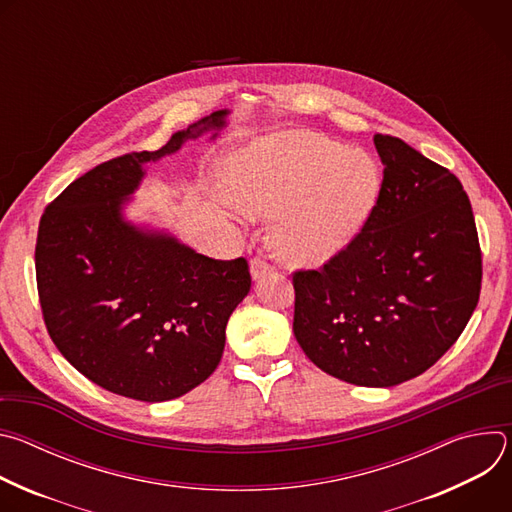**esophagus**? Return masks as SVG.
Segmentation results:
<instances>
[{"label": "esophagus", "instance_id": "34e87169", "mask_svg": "<svg viewBox=\"0 0 512 512\" xmlns=\"http://www.w3.org/2000/svg\"><path fill=\"white\" fill-rule=\"evenodd\" d=\"M271 271H273V267H271L265 259L255 257V259L251 261V275H253V279H261V277H265V275L271 273Z\"/></svg>", "mask_w": 512, "mask_h": 512}]
</instances>
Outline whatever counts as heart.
Segmentation results:
<instances>
[{
  "mask_svg": "<svg viewBox=\"0 0 512 512\" xmlns=\"http://www.w3.org/2000/svg\"><path fill=\"white\" fill-rule=\"evenodd\" d=\"M233 198L249 216H277L273 249L314 267L340 253L369 216L379 174L371 156L308 129L251 141L233 168Z\"/></svg>",
  "mask_w": 512,
  "mask_h": 512,
  "instance_id": "b5f03b06",
  "label": "heart"
}]
</instances>
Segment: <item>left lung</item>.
<instances>
[{
    "instance_id": "obj_1",
    "label": "left lung",
    "mask_w": 512,
    "mask_h": 512,
    "mask_svg": "<svg viewBox=\"0 0 512 512\" xmlns=\"http://www.w3.org/2000/svg\"><path fill=\"white\" fill-rule=\"evenodd\" d=\"M379 198L320 269L294 273V334L324 373L395 387L440 360L476 310L482 253L460 180L403 139L375 135Z\"/></svg>"
}]
</instances>
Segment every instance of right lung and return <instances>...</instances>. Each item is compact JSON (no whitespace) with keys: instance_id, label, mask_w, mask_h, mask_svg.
Instances as JSON below:
<instances>
[{"instance_id":"obj_1","label":"right lung","mask_w":512,"mask_h":512,"mask_svg":"<svg viewBox=\"0 0 512 512\" xmlns=\"http://www.w3.org/2000/svg\"><path fill=\"white\" fill-rule=\"evenodd\" d=\"M227 115L214 111L156 152L99 164L40 218L36 281L48 334L72 367L115 395L160 403L204 383L221 362L233 310L249 294L243 257L210 259L123 218L145 164L225 127Z\"/></svg>"}]
</instances>
